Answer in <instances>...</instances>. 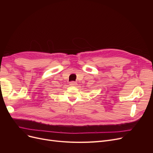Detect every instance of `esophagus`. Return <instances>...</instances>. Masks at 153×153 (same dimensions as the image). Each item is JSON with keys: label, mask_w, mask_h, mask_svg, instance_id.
Here are the masks:
<instances>
[{"label": "esophagus", "mask_w": 153, "mask_h": 153, "mask_svg": "<svg viewBox=\"0 0 153 153\" xmlns=\"http://www.w3.org/2000/svg\"><path fill=\"white\" fill-rule=\"evenodd\" d=\"M69 85H71V86H75V85H77V83L76 82H74V81H72V82H71L69 83Z\"/></svg>", "instance_id": "obj_1"}]
</instances>
